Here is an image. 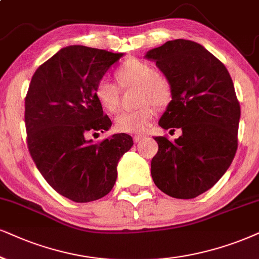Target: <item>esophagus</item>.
<instances>
[{"instance_id": "34e87169", "label": "esophagus", "mask_w": 259, "mask_h": 259, "mask_svg": "<svg viewBox=\"0 0 259 259\" xmlns=\"http://www.w3.org/2000/svg\"><path fill=\"white\" fill-rule=\"evenodd\" d=\"M145 139H146L145 135H135V136H134V142L139 143V142H141V141H143Z\"/></svg>"}]
</instances>
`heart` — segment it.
<instances>
[{"label":"heart","instance_id":"b5f03b06","mask_svg":"<svg viewBox=\"0 0 259 259\" xmlns=\"http://www.w3.org/2000/svg\"><path fill=\"white\" fill-rule=\"evenodd\" d=\"M116 78L122 90L136 88L132 111H124L114 119L117 132L137 134L145 132L156 114L155 106L165 107L172 100V84L165 75L158 73L148 62L129 58L116 70ZM109 78L103 77L94 87V97L103 110L113 113L118 110L120 89Z\"/></svg>","mask_w":259,"mask_h":259}]
</instances>
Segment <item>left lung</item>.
<instances>
[{
	"label": "left lung",
	"instance_id": "8db88e82",
	"mask_svg": "<svg viewBox=\"0 0 259 259\" xmlns=\"http://www.w3.org/2000/svg\"><path fill=\"white\" fill-rule=\"evenodd\" d=\"M172 84V100L159 120L182 129L171 142L156 136L159 150L150 173L155 185L175 198H195L211 189L238 148L240 105L227 68L198 42L166 41L147 52Z\"/></svg>",
	"mask_w": 259,
	"mask_h": 259
}]
</instances>
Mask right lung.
I'll use <instances>...</instances> for the list:
<instances>
[{
  "label": "right lung",
  "mask_w": 259,
  "mask_h": 259,
  "mask_svg": "<svg viewBox=\"0 0 259 259\" xmlns=\"http://www.w3.org/2000/svg\"><path fill=\"white\" fill-rule=\"evenodd\" d=\"M123 54L71 45L35 70L25 98L31 158L58 194L77 203L99 199L112 190L117 163L134 142L114 134L92 143L87 136L112 125L94 97V87Z\"/></svg>",
  "instance_id": "obj_1"
}]
</instances>
